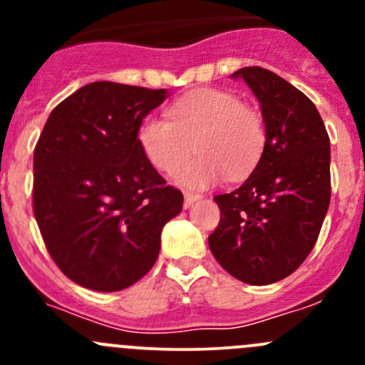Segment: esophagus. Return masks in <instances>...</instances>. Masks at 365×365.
<instances>
[{"label":"esophagus","instance_id":"1","mask_svg":"<svg viewBox=\"0 0 365 365\" xmlns=\"http://www.w3.org/2000/svg\"><path fill=\"white\" fill-rule=\"evenodd\" d=\"M183 197H185V206H190L194 203V201L201 200L200 194H196V192H185V194H183Z\"/></svg>","mask_w":365,"mask_h":365}]
</instances>
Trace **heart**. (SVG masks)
Returning a JSON list of instances; mask_svg holds the SVG:
<instances>
[{"mask_svg":"<svg viewBox=\"0 0 365 365\" xmlns=\"http://www.w3.org/2000/svg\"><path fill=\"white\" fill-rule=\"evenodd\" d=\"M168 118H146L138 132L139 145L153 168L175 173L196 142L200 155L181 165L175 176L190 189H206L226 176L244 178L263 155V116L226 90L190 91L169 106Z\"/></svg>","mask_w":365,"mask_h":365,"instance_id":"heart-1","label":"heart"}]
</instances>
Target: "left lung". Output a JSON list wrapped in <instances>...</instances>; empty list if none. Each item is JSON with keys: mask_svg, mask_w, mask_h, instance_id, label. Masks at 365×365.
Returning <instances> with one entry per match:
<instances>
[{"mask_svg": "<svg viewBox=\"0 0 365 365\" xmlns=\"http://www.w3.org/2000/svg\"><path fill=\"white\" fill-rule=\"evenodd\" d=\"M261 104L267 141L252 175L213 197L219 226L210 251L235 279L263 286L297 270L322 231L330 205V139L316 106L277 73L237 70Z\"/></svg>", "mask_w": 365, "mask_h": 365, "instance_id": "obj_1", "label": "left lung"}]
</instances>
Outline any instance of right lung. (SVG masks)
<instances>
[{
    "mask_svg": "<svg viewBox=\"0 0 365 365\" xmlns=\"http://www.w3.org/2000/svg\"><path fill=\"white\" fill-rule=\"evenodd\" d=\"M165 90L86 84L47 118L33 153V213L61 272L95 292H120L145 277L160 233L182 212L138 132Z\"/></svg>",
    "mask_w": 365,
    "mask_h": 365,
    "instance_id": "obj_1",
    "label": "right lung"
}]
</instances>
